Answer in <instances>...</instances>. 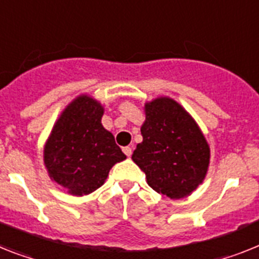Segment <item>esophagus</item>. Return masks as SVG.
<instances>
[{"label":"esophagus","instance_id":"obj_1","mask_svg":"<svg viewBox=\"0 0 259 259\" xmlns=\"http://www.w3.org/2000/svg\"><path fill=\"white\" fill-rule=\"evenodd\" d=\"M123 152H124V154L127 157H131L132 154V148L131 147H124L123 148Z\"/></svg>","mask_w":259,"mask_h":259}]
</instances>
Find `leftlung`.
Instances as JSON below:
<instances>
[{
  "label": "left lung",
  "mask_w": 259,
  "mask_h": 259,
  "mask_svg": "<svg viewBox=\"0 0 259 259\" xmlns=\"http://www.w3.org/2000/svg\"><path fill=\"white\" fill-rule=\"evenodd\" d=\"M143 141L132 154L148 185L170 199L195 191L208 171L211 151L202 130L189 112L170 97L144 105Z\"/></svg>",
  "instance_id": "obj_1"
}]
</instances>
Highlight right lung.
<instances>
[{"mask_svg":"<svg viewBox=\"0 0 259 259\" xmlns=\"http://www.w3.org/2000/svg\"><path fill=\"white\" fill-rule=\"evenodd\" d=\"M103 112L101 102L81 94L64 108L44 144L48 176L70 195L96 191L115 163L127 158L102 125Z\"/></svg>","mask_w":259,"mask_h":259,"instance_id":"right-lung-1","label":"right lung"}]
</instances>
